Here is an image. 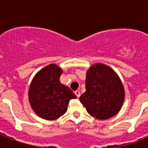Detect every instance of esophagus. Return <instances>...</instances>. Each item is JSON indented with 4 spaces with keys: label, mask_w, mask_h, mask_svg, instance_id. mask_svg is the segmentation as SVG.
Masks as SVG:
<instances>
[{
    "label": "esophagus",
    "mask_w": 148,
    "mask_h": 148,
    "mask_svg": "<svg viewBox=\"0 0 148 148\" xmlns=\"http://www.w3.org/2000/svg\"><path fill=\"white\" fill-rule=\"evenodd\" d=\"M74 93H75V95H76V96H77V98H78V97H80L81 93H80V91H79V90H76V91H75V92H74Z\"/></svg>",
    "instance_id": "esophagus-1"
}]
</instances>
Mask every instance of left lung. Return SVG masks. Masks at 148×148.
<instances>
[{
  "instance_id": "left-lung-1",
  "label": "left lung",
  "mask_w": 148,
  "mask_h": 148,
  "mask_svg": "<svg viewBox=\"0 0 148 148\" xmlns=\"http://www.w3.org/2000/svg\"><path fill=\"white\" fill-rule=\"evenodd\" d=\"M125 97L118 74L109 66L95 63L86 71V92L80 101L88 113L97 120H107L121 110Z\"/></svg>"
}]
</instances>
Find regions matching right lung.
I'll return each instance as SVG.
<instances>
[{
	"mask_svg": "<svg viewBox=\"0 0 148 148\" xmlns=\"http://www.w3.org/2000/svg\"><path fill=\"white\" fill-rule=\"evenodd\" d=\"M63 71L50 64L38 71L28 90V101L35 113L47 121H55L65 114L70 100L77 98L70 88L60 82Z\"/></svg>",
	"mask_w": 148,
	"mask_h": 148,
	"instance_id": "obj_1",
	"label": "right lung"
}]
</instances>
